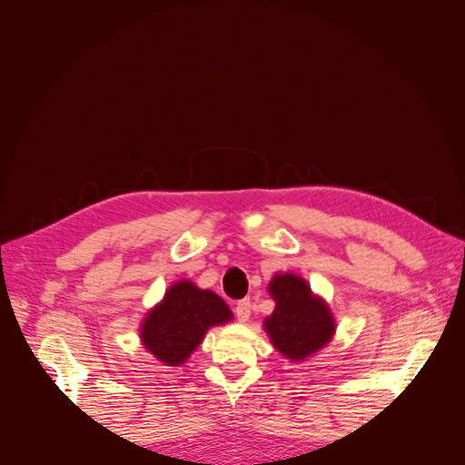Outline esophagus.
<instances>
[{"label":"esophagus","instance_id":"obj_1","mask_svg":"<svg viewBox=\"0 0 465 465\" xmlns=\"http://www.w3.org/2000/svg\"><path fill=\"white\" fill-rule=\"evenodd\" d=\"M251 311H252V303H251L249 298L239 300L235 303V316H237L239 322H247L251 319Z\"/></svg>","mask_w":465,"mask_h":465}]
</instances>
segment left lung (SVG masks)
<instances>
[{"instance_id":"left-lung-1","label":"left lung","mask_w":465,"mask_h":465,"mask_svg":"<svg viewBox=\"0 0 465 465\" xmlns=\"http://www.w3.org/2000/svg\"><path fill=\"white\" fill-rule=\"evenodd\" d=\"M275 311L265 319V330L284 358L303 360L322 349L333 335L330 309L311 296L309 284L292 273L277 275L270 284Z\"/></svg>"}]
</instances>
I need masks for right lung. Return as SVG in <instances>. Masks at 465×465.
Returning a JSON list of instances; mask_svg holds the SVG:
<instances>
[{"label":"right lung","instance_id":"add662e5","mask_svg":"<svg viewBox=\"0 0 465 465\" xmlns=\"http://www.w3.org/2000/svg\"><path fill=\"white\" fill-rule=\"evenodd\" d=\"M230 319L232 311L214 292L181 281L146 314L141 330L143 345L167 365H179L202 343L211 326L224 324Z\"/></svg>","mask_w":465,"mask_h":465}]
</instances>
